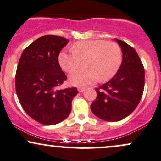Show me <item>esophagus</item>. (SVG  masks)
Returning <instances> with one entry per match:
<instances>
[{"instance_id": "34e87169", "label": "esophagus", "mask_w": 161, "mask_h": 161, "mask_svg": "<svg viewBox=\"0 0 161 161\" xmlns=\"http://www.w3.org/2000/svg\"><path fill=\"white\" fill-rule=\"evenodd\" d=\"M85 89H86V88H85V87H79L78 88V91L79 92H83L85 91Z\"/></svg>"}]
</instances>
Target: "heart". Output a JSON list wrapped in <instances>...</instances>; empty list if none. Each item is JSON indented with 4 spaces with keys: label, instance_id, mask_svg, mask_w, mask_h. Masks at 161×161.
Listing matches in <instances>:
<instances>
[{
    "label": "heart",
    "instance_id": "obj_1",
    "mask_svg": "<svg viewBox=\"0 0 161 161\" xmlns=\"http://www.w3.org/2000/svg\"><path fill=\"white\" fill-rule=\"evenodd\" d=\"M73 50L63 51L58 57L60 66L66 72H72L86 60L85 69L75 70L69 75V82L85 86L110 79L119 69L123 56L120 46L106 40H88L75 42Z\"/></svg>",
    "mask_w": 161,
    "mask_h": 161
}]
</instances>
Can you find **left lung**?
<instances>
[{"mask_svg": "<svg viewBox=\"0 0 161 161\" xmlns=\"http://www.w3.org/2000/svg\"><path fill=\"white\" fill-rule=\"evenodd\" d=\"M123 62L116 75L96 88L97 97L91 104L96 116L105 121L121 120L139 104L145 86V69L133 47L119 39Z\"/></svg>", "mask_w": 161, "mask_h": 161, "instance_id": "1", "label": "left lung"}]
</instances>
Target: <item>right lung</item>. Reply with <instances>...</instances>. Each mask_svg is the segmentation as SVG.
<instances>
[{
    "instance_id": "right-lung-1",
    "label": "right lung",
    "mask_w": 161,
    "mask_h": 161,
    "mask_svg": "<svg viewBox=\"0 0 161 161\" xmlns=\"http://www.w3.org/2000/svg\"><path fill=\"white\" fill-rule=\"evenodd\" d=\"M68 42L60 36H44L25 48L19 60L15 76L18 99L28 115L43 125L65 119L78 94L75 87L57 89L67 79L58 57Z\"/></svg>"
}]
</instances>
